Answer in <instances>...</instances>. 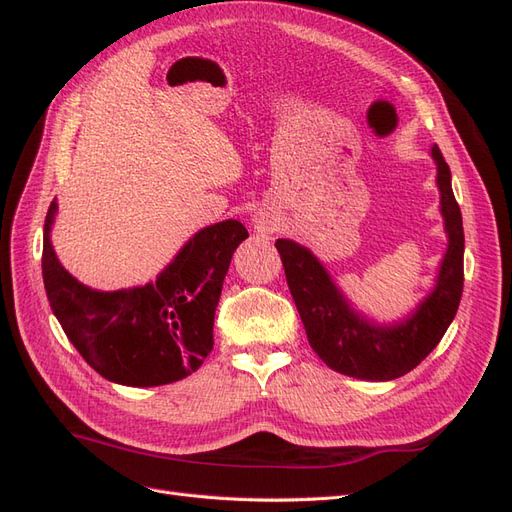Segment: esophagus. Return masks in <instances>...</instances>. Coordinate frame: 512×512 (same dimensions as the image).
<instances>
[{
	"label": "esophagus",
	"mask_w": 512,
	"mask_h": 512,
	"mask_svg": "<svg viewBox=\"0 0 512 512\" xmlns=\"http://www.w3.org/2000/svg\"><path fill=\"white\" fill-rule=\"evenodd\" d=\"M256 230L260 232V235H273V232L277 230V226L269 218H256Z\"/></svg>",
	"instance_id": "esophagus-1"
}]
</instances>
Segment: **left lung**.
I'll use <instances>...</instances> for the list:
<instances>
[{
  "label": "left lung",
  "mask_w": 512,
  "mask_h": 512,
  "mask_svg": "<svg viewBox=\"0 0 512 512\" xmlns=\"http://www.w3.org/2000/svg\"><path fill=\"white\" fill-rule=\"evenodd\" d=\"M438 164L440 211L448 232L438 286L416 312L395 327H374L354 314L316 256L288 239H277L286 282L299 309L307 342L331 369L359 380H395L408 374L440 344L453 322L463 292V224L451 188L448 168L438 145L431 149Z\"/></svg>",
  "instance_id": "1"
}]
</instances>
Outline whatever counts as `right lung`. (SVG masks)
Returning a JSON list of instances; mask_svg holds the SVG:
<instances>
[{
	"mask_svg": "<svg viewBox=\"0 0 512 512\" xmlns=\"http://www.w3.org/2000/svg\"><path fill=\"white\" fill-rule=\"evenodd\" d=\"M53 200L44 220L42 277L53 314L72 346L106 380L160 386L196 371L213 350V318L232 252L247 239L237 220L203 228L156 284L98 292L59 265L51 245Z\"/></svg>",
	"mask_w": 512,
	"mask_h": 512,
	"instance_id": "add662e5",
	"label": "right lung"
}]
</instances>
